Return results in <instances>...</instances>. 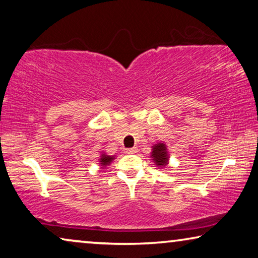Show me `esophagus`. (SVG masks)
<instances>
[{"instance_id":"1","label":"esophagus","mask_w":258,"mask_h":258,"mask_svg":"<svg viewBox=\"0 0 258 258\" xmlns=\"http://www.w3.org/2000/svg\"><path fill=\"white\" fill-rule=\"evenodd\" d=\"M124 152H125V154H135V152H137V148L124 149Z\"/></svg>"}]
</instances>
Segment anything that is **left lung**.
Instances as JSON below:
<instances>
[{
  "instance_id": "8db88e82",
  "label": "left lung",
  "mask_w": 258,
  "mask_h": 258,
  "mask_svg": "<svg viewBox=\"0 0 258 258\" xmlns=\"http://www.w3.org/2000/svg\"><path fill=\"white\" fill-rule=\"evenodd\" d=\"M152 160L156 163L157 166H165L167 164V150H166V145L164 143H158L156 144L154 149H152Z\"/></svg>"
}]
</instances>
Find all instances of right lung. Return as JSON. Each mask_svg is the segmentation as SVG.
<instances>
[{"label":"right lung","instance_id":"add662e5","mask_svg":"<svg viewBox=\"0 0 258 258\" xmlns=\"http://www.w3.org/2000/svg\"><path fill=\"white\" fill-rule=\"evenodd\" d=\"M111 160H113V157L102 155V156H101V159H100V163H101L103 166H106V165H108V164H109V163L111 162Z\"/></svg>","mask_w":258,"mask_h":258}]
</instances>
